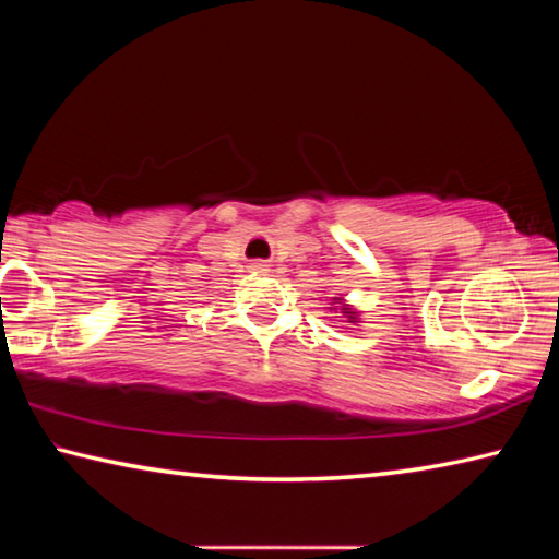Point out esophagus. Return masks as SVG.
Instances as JSON below:
<instances>
[{
	"instance_id": "esophagus-1",
	"label": "esophagus",
	"mask_w": 559,
	"mask_h": 559,
	"mask_svg": "<svg viewBox=\"0 0 559 559\" xmlns=\"http://www.w3.org/2000/svg\"><path fill=\"white\" fill-rule=\"evenodd\" d=\"M251 271H253V273H269L271 266H269L266 261H253V263H251Z\"/></svg>"
}]
</instances>
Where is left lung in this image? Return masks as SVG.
Here are the masks:
<instances>
[{
  "instance_id": "obj_1",
  "label": "left lung",
  "mask_w": 559,
  "mask_h": 559,
  "mask_svg": "<svg viewBox=\"0 0 559 559\" xmlns=\"http://www.w3.org/2000/svg\"><path fill=\"white\" fill-rule=\"evenodd\" d=\"M330 310H335V313H343L347 323H359V310L349 306V302L343 296H333V300H330Z\"/></svg>"
}]
</instances>
